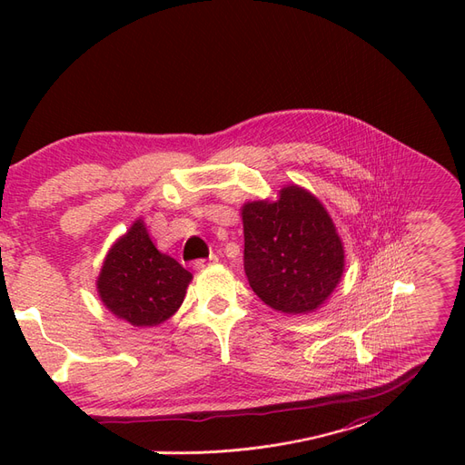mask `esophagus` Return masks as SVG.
Masks as SVG:
<instances>
[{"label":"esophagus","instance_id":"1","mask_svg":"<svg viewBox=\"0 0 465 465\" xmlns=\"http://www.w3.org/2000/svg\"><path fill=\"white\" fill-rule=\"evenodd\" d=\"M216 262H218V256H216V254H211L209 259H199V261H195L193 266H195V270H203V268H209V266H213V264H216Z\"/></svg>","mask_w":465,"mask_h":465}]
</instances>
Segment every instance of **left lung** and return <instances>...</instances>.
<instances>
[{"instance_id": "8db88e82", "label": "left lung", "mask_w": 465, "mask_h": 465, "mask_svg": "<svg viewBox=\"0 0 465 465\" xmlns=\"http://www.w3.org/2000/svg\"><path fill=\"white\" fill-rule=\"evenodd\" d=\"M245 273L264 304L311 314L331 297L345 272V247L316 195L289 183L276 199L242 206Z\"/></svg>"}]
</instances>
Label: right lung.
<instances>
[{"label": "right lung", "mask_w": 465, "mask_h": 465, "mask_svg": "<svg viewBox=\"0 0 465 465\" xmlns=\"http://www.w3.org/2000/svg\"><path fill=\"white\" fill-rule=\"evenodd\" d=\"M192 280V272L154 247L137 218L109 249L95 285L113 316L134 328H153L178 312Z\"/></svg>", "instance_id": "1"}]
</instances>
